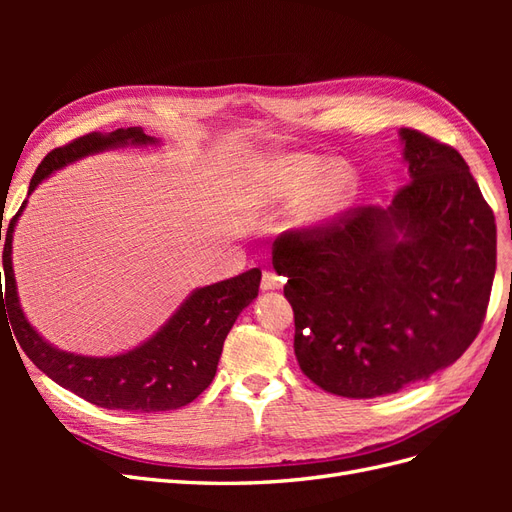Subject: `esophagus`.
Returning <instances> with one entry per match:
<instances>
[{"instance_id": "1", "label": "esophagus", "mask_w": 512, "mask_h": 512, "mask_svg": "<svg viewBox=\"0 0 512 512\" xmlns=\"http://www.w3.org/2000/svg\"><path fill=\"white\" fill-rule=\"evenodd\" d=\"M282 286H284V277H280L275 271L262 273V282H260L262 290H280Z\"/></svg>"}]
</instances>
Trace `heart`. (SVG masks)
Returning <instances> with one entry per match:
<instances>
[{"instance_id": "1", "label": "heart", "mask_w": 512, "mask_h": 512, "mask_svg": "<svg viewBox=\"0 0 512 512\" xmlns=\"http://www.w3.org/2000/svg\"><path fill=\"white\" fill-rule=\"evenodd\" d=\"M254 207H288L292 228L318 232L333 226L359 198V175L350 162L305 151H277L258 160L247 175Z\"/></svg>"}]
</instances>
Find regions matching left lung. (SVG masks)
<instances>
[{"label":"left lung","mask_w":512,"mask_h":512,"mask_svg":"<svg viewBox=\"0 0 512 512\" xmlns=\"http://www.w3.org/2000/svg\"><path fill=\"white\" fill-rule=\"evenodd\" d=\"M410 183L309 237L275 241L294 354L320 389L391 395L453 365L483 324L495 218L459 153L401 128Z\"/></svg>","instance_id":"obj_1"}]
</instances>
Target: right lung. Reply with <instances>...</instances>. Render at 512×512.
<instances>
[{
  "label": "right lung",
  "instance_id": "obj_1",
  "mask_svg": "<svg viewBox=\"0 0 512 512\" xmlns=\"http://www.w3.org/2000/svg\"><path fill=\"white\" fill-rule=\"evenodd\" d=\"M162 141L143 128L91 132L51 151L29 183V194L42 181L83 158L123 147H151ZM27 207L8 224L4 237V280L0 314L8 312L23 352L53 382L91 404L126 412H166L188 406L203 393L218 371L224 339L243 309L258 297L260 271H245L230 280L192 290L162 327L138 346L113 356H87L61 350L44 339L27 320L12 267L14 228ZM2 239V226H0Z\"/></svg>",
  "mask_w": 512,
  "mask_h": 512
}]
</instances>
